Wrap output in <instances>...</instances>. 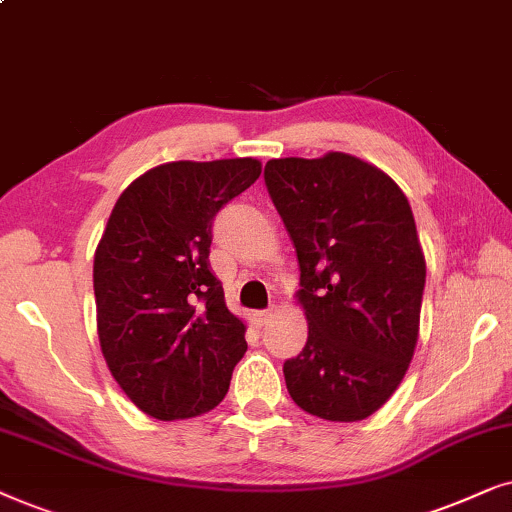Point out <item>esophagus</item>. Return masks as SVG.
<instances>
[{
  "mask_svg": "<svg viewBox=\"0 0 512 512\" xmlns=\"http://www.w3.org/2000/svg\"><path fill=\"white\" fill-rule=\"evenodd\" d=\"M274 313H276V306H271V309H264V311H255L257 325H267L269 320L274 318Z\"/></svg>",
  "mask_w": 512,
  "mask_h": 512,
  "instance_id": "obj_1",
  "label": "esophagus"
}]
</instances>
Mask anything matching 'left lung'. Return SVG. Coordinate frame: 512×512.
I'll return each instance as SVG.
<instances>
[{
	"mask_svg": "<svg viewBox=\"0 0 512 512\" xmlns=\"http://www.w3.org/2000/svg\"><path fill=\"white\" fill-rule=\"evenodd\" d=\"M269 196L299 262L309 339L285 360L290 398L325 421H360L403 381L419 339L426 260L410 201L358 156L271 159Z\"/></svg>",
	"mask_w": 512,
	"mask_h": 512,
	"instance_id": "8db88e82",
	"label": "left lung"
}]
</instances>
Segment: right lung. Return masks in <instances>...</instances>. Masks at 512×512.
Segmentation results:
<instances>
[{"mask_svg":"<svg viewBox=\"0 0 512 512\" xmlns=\"http://www.w3.org/2000/svg\"><path fill=\"white\" fill-rule=\"evenodd\" d=\"M262 173L257 159L161 163L124 189L95 248L98 337L131 403L159 421L215 410L245 323L210 271V227Z\"/></svg>","mask_w":512,"mask_h":512,"instance_id":"1","label":"right lung"}]
</instances>
